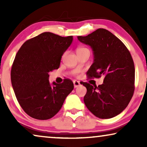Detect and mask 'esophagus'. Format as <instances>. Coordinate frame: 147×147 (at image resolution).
<instances>
[{
    "label": "esophagus",
    "instance_id": "1",
    "mask_svg": "<svg viewBox=\"0 0 147 147\" xmlns=\"http://www.w3.org/2000/svg\"><path fill=\"white\" fill-rule=\"evenodd\" d=\"M74 88H78V86H81L80 84V82L79 81H74Z\"/></svg>",
    "mask_w": 147,
    "mask_h": 147
}]
</instances>
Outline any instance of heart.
<instances>
[{"label":"heart","mask_w":147,"mask_h":147,"mask_svg":"<svg viewBox=\"0 0 147 147\" xmlns=\"http://www.w3.org/2000/svg\"><path fill=\"white\" fill-rule=\"evenodd\" d=\"M85 50H88L87 48L85 47H78L77 50H76V52H80V51H85Z\"/></svg>","instance_id":"1"}]
</instances>
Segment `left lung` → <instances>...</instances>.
<instances>
[{
    "label": "left lung",
    "instance_id": "left-lung-1",
    "mask_svg": "<svg viewBox=\"0 0 147 147\" xmlns=\"http://www.w3.org/2000/svg\"><path fill=\"white\" fill-rule=\"evenodd\" d=\"M78 39L93 51L94 63L87 72L88 77L104 78L98 86L82 83L87 89L84 103L96 117L113 118L125 109L133 96L135 69L132 56L124 44L106 29H98Z\"/></svg>",
    "mask_w": 147,
    "mask_h": 147
}]
</instances>
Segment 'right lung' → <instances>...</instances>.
Segmentation results:
<instances>
[{
	"instance_id": "1",
	"label": "right lung",
	"mask_w": 147,
	"mask_h": 147,
	"mask_svg": "<svg viewBox=\"0 0 147 147\" xmlns=\"http://www.w3.org/2000/svg\"><path fill=\"white\" fill-rule=\"evenodd\" d=\"M73 41L45 32L23 44L11 68V83L23 110L31 117L47 120L55 115L74 89L71 80L49 81V73L59 68L61 56Z\"/></svg>"
}]
</instances>
